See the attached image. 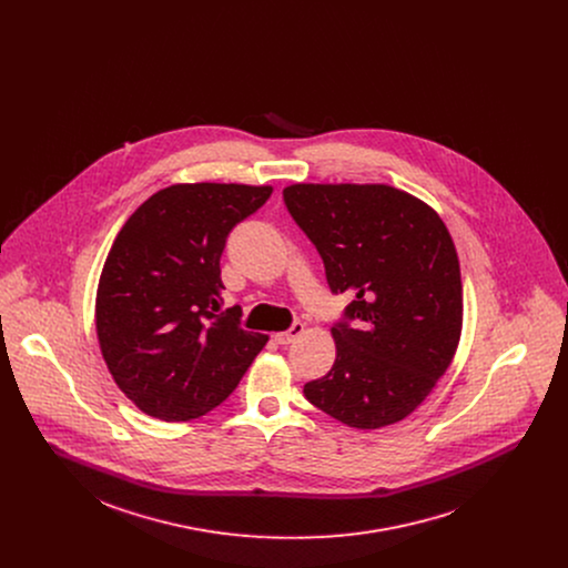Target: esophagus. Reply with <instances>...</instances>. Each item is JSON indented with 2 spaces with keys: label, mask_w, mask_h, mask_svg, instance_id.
<instances>
[{
  "label": "esophagus",
  "mask_w": 568,
  "mask_h": 568,
  "mask_svg": "<svg viewBox=\"0 0 568 568\" xmlns=\"http://www.w3.org/2000/svg\"><path fill=\"white\" fill-rule=\"evenodd\" d=\"M302 334H304V324H293L286 332H277V334H275V341H277L280 345H288V343L297 341Z\"/></svg>",
  "instance_id": "34e87169"
}]
</instances>
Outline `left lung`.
Segmentation results:
<instances>
[{
  "instance_id": "8db88e82",
  "label": "left lung",
  "mask_w": 568,
  "mask_h": 568,
  "mask_svg": "<svg viewBox=\"0 0 568 568\" xmlns=\"http://www.w3.org/2000/svg\"><path fill=\"white\" fill-rule=\"evenodd\" d=\"M284 201L324 257L332 293H354L329 327L336 358L306 398L349 428L396 424L450 367L464 325V286L446 223L387 183H293Z\"/></svg>"
}]
</instances>
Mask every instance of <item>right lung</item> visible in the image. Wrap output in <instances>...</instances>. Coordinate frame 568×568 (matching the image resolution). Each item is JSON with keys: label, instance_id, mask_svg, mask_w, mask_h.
Returning a JSON list of instances; mask_svg holds the SVG:
<instances>
[{"label": "right lung", "instance_id": "obj_1", "mask_svg": "<svg viewBox=\"0 0 568 568\" xmlns=\"http://www.w3.org/2000/svg\"><path fill=\"white\" fill-rule=\"evenodd\" d=\"M273 185L174 183L122 225L95 291V334L120 392L151 417L187 422L221 405L268 336L221 315L230 232Z\"/></svg>", "mask_w": 568, "mask_h": 568}]
</instances>
